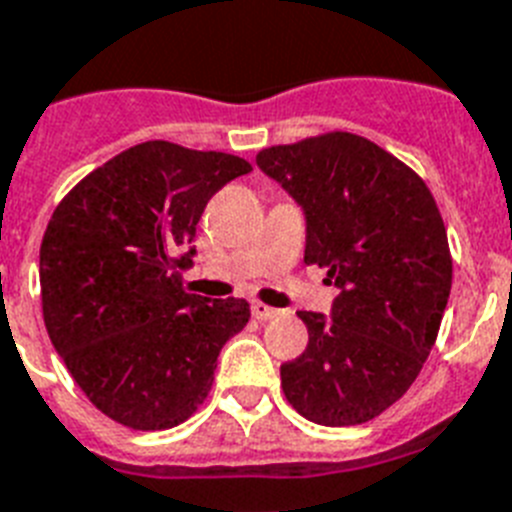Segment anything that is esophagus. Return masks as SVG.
<instances>
[{"label": "esophagus", "instance_id": "34e87169", "mask_svg": "<svg viewBox=\"0 0 512 512\" xmlns=\"http://www.w3.org/2000/svg\"><path fill=\"white\" fill-rule=\"evenodd\" d=\"M252 315H255L257 320H273V317L278 315V309L268 307V304H263V302H255L252 304Z\"/></svg>", "mask_w": 512, "mask_h": 512}]
</instances>
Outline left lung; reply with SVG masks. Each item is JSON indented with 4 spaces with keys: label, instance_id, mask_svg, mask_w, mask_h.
I'll return each instance as SVG.
<instances>
[{
    "label": "left lung",
    "instance_id": "obj_1",
    "mask_svg": "<svg viewBox=\"0 0 512 512\" xmlns=\"http://www.w3.org/2000/svg\"><path fill=\"white\" fill-rule=\"evenodd\" d=\"M302 208L304 263L328 268L330 315L299 312L309 343L281 364L304 419L351 427L393 406L422 372L448 307L453 263L435 197L380 145L328 132L257 153Z\"/></svg>",
    "mask_w": 512,
    "mask_h": 512
}]
</instances>
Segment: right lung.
I'll return each mask as SVG.
<instances>
[{
	"instance_id": "1",
	"label": "right lung",
	"mask_w": 512,
	"mask_h": 512,
	"mask_svg": "<svg viewBox=\"0 0 512 512\" xmlns=\"http://www.w3.org/2000/svg\"><path fill=\"white\" fill-rule=\"evenodd\" d=\"M244 158L150 140L90 171L41 242V302L57 354L96 409L132 429H169L205 401L244 299L182 289L197 221Z\"/></svg>"
}]
</instances>
